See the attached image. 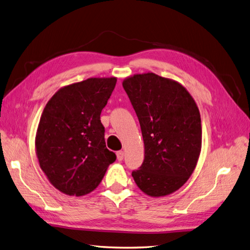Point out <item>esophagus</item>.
<instances>
[{"mask_svg":"<svg viewBox=\"0 0 250 250\" xmlns=\"http://www.w3.org/2000/svg\"><path fill=\"white\" fill-rule=\"evenodd\" d=\"M117 158H118V161H122L123 158H124V151H118L117 152Z\"/></svg>","mask_w":250,"mask_h":250,"instance_id":"1","label":"esophagus"}]
</instances>
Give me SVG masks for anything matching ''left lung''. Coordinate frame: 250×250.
Here are the masks:
<instances>
[{
	"instance_id": "left-lung-1",
	"label": "left lung",
	"mask_w": 250,
	"mask_h": 250,
	"mask_svg": "<svg viewBox=\"0 0 250 250\" xmlns=\"http://www.w3.org/2000/svg\"><path fill=\"white\" fill-rule=\"evenodd\" d=\"M123 87L139 118L145 158L132 177L151 197L167 196L192 175L201 151L197 104L179 82L154 73L135 74Z\"/></svg>"
}]
</instances>
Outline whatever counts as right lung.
Returning <instances> with one entry per match:
<instances>
[{"label":"right lung","mask_w":250,"mask_h":250,"mask_svg":"<svg viewBox=\"0 0 250 250\" xmlns=\"http://www.w3.org/2000/svg\"><path fill=\"white\" fill-rule=\"evenodd\" d=\"M116 83V77L73 83L58 89L43 108L35 151L41 169L60 192L77 197L93 192L116 161L100 120Z\"/></svg>","instance_id":"add662e5"}]
</instances>
